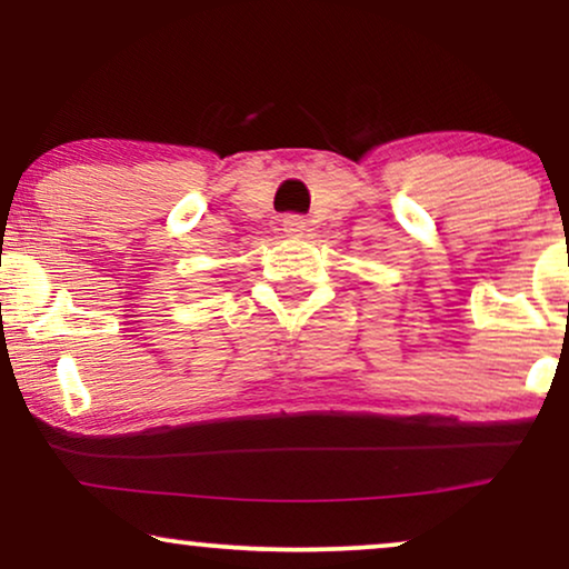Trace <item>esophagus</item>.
<instances>
[{"mask_svg": "<svg viewBox=\"0 0 569 569\" xmlns=\"http://www.w3.org/2000/svg\"><path fill=\"white\" fill-rule=\"evenodd\" d=\"M306 228H308V222L302 220L300 214H287L284 220H282V230L290 232V236H300V232L306 230Z\"/></svg>", "mask_w": 569, "mask_h": 569, "instance_id": "34e87169", "label": "esophagus"}]
</instances>
